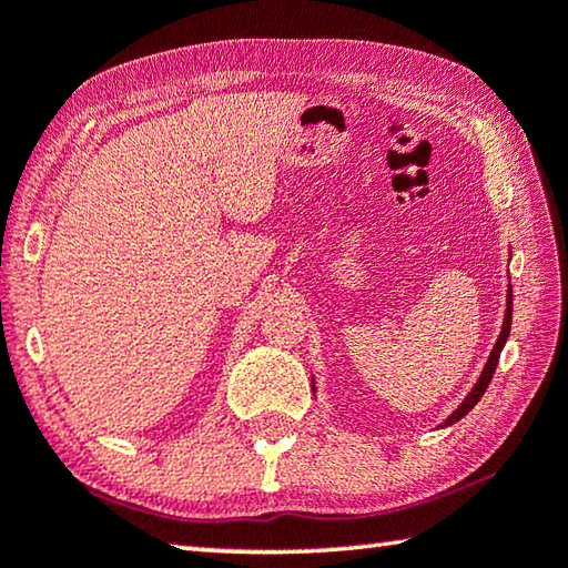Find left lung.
<instances>
[{
  "instance_id": "obj_1",
  "label": "left lung",
  "mask_w": 568,
  "mask_h": 568,
  "mask_svg": "<svg viewBox=\"0 0 568 568\" xmlns=\"http://www.w3.org/2000/svg\"><path fill=\"white\" fill-rule=\"evenodd\" d=\"M509 329H511V283H509V287H507V311H504V323H501V329H499V337H497V343H494V347H491L487 363H484V367H481V375H479L477 383H474V387L469 389V395L462 399V405H459L455 412H452V415H449L445 422H442L439 427L455 425V422H459L464 415H469V409H471L474 405H477V402L484 397V392H487V387H489V383H491V377H494V369H497L501 349H504V345H507ZM313 392H317V389H315V377H313Z\"/></svg>"
}]
</instances>
